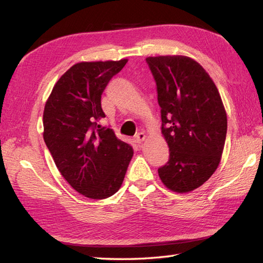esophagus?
<instances>
[{"mask_svg":"<svg viewBox=\"0 0 263 263\" xmlns=\"http://www.w3.org/2000/svg\"><path fill=\"white\" fill-rule=\"evenodd\" d=\"M144 140H146V135H144V133H142V132H140V133H138V135L136 136V141H137V143H142Z\"/></svg>","mask_w":263,"mask_h":263,"instance_id":"esophagus-1","label":"esophagus"}]
</instances>
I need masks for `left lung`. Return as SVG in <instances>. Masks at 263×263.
<instances>
[{"label": "left lung", "mask_w": 263, "mask_h": 263, "mask_svg": "<svg viewBox=\"0 0 263 263\" xmlns=\"http://www.w3.org/2000/svg\"><path fill=\"white\" fill-rule=\"evenodd\" d=\"M146 61L157 85L161 135L171 152L158 175L171 191L189 193L219 166L227 132L224 104L214 80L193 59L161 55Z\"/></svg>", "instance_id": "8db88e82"}]
</instances>
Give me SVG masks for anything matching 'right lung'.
<instances>
[{"label":"right lung","instance_id":"obj_1","mask_svg":"<svg viewBox=\"0 0 263 263\" xmlns=\"http://www.w3.org/2000/svg\"><path fill=\"white\" fill-rule=\"evenodd\" d=\"M120 61L80 62L61 76L43 114L44 141L66 182L86 198L100 200L119 191L133 156L111 128H96L105 117L100 98Z\"/></svg>","mask_w":263,"mask_h":263}]
</instances>
